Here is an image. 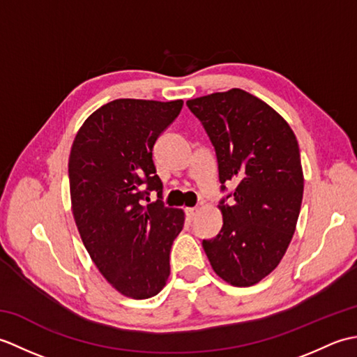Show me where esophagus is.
I'll list each match as a JSON object with an SVG mask.
<instances>
[{
	"label": "esophagus",
	"instance_id": "obj_1",
	"mask_svg": "<svg viewBox=\"0 0 357 357\" xmlns=\"http://www.w3.org/2000/svg\"><path fill=\"white\" fill-rule=\"evenodd\" d=\"M185 215L188 218V221H193L195 216L198 215V210H196V208H185Z\"/></svg>",
	"mask_w": 357,
	"mask_h": 357
}]
</instances>
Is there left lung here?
I'll use <instances>...</instances> for the list:
<instances>
[{
	"label": "left lung",
	"mask_w": 357,
	"mask_h": 357,
	"mask_svg": "<svg viewBox=\"0 0 357 357\" xmlns=\"http://www.w3.org/2000/svg\"><path fill=\"white\" fill-rule=\"evenodd\" d=\"M218 158L222 229L202 241L211 268L234 287L261 282L282 259L298 224L304 173L298 139L279 113L241 89L187 101Z\"/></svg>",
	"instance_id": "obj_1"
}]
</instances>
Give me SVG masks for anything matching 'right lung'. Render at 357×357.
Wrapping results in <instances>:
<instances>
[{"label":"right lung","instance_id":"1","mask_svg":"<svg viewBox=\"0 0 357 357\" xmlns=\"http://www.w3.org/2000/svg\"><path fill=\"white\" fill-rule=\"evenodd\" d=\"M183 104L110 101L84 121L70 149L72 211L82 244L105 280L132 299H149L165 287L170 248L184 225L183 210L161 199L142 204L151 190L161 198L153 146Z\"/></svg>","mask_w":357,"mask_h":357}]
</instances>
